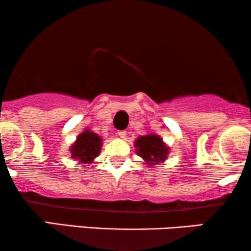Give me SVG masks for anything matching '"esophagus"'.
<instances>
[{
  "instance_id": "1",
  "label": "esophagus",
  "mask_w": 251,
  "mask_h": 251,
  "mask_svg": "<svg viewBox=\"0 0 251 251\" xmlns=\"http://www.w3.org/2000/svg\"><path fill=\"white\" fill-rule=\"evenodd\" d=\"M118 135L121 137V138H126V130H120V131H118Z\"/></svg>"
}]
</instances>
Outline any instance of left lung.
<instances>
[{"mask_svg":"<svg viewBox=\"0 0 251 251\" xmlns=\"http://www.w3.org/2000/svg\"><path fill=\"white\" fill-rule=\"evenodd\" d=\"M136 153L149 166H157L167 160L170 149L155 133L140 136L135 140ZM153 168V167H152Z\"/></svg>","mask_w":251,"mask_h":251,"instance_id":"1","label":"left lung"}]
</instances>
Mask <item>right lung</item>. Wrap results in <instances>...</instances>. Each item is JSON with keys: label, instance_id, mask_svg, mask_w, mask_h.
<instances>
[{"label": "right lung", "instance_id": "right-lung-1", "mask_svg": "<svg viewBox=\"0 0 251 251\" xmlns=\"http://www.w3.org/2000/svg\"><path fill=\"white\" fill-rule=\"evenodd\" d=\"M102 143L101 137L91 130L85 129L76 137V140L71 146L72 157L78 161V163L89 164L100 153Z\"/></svg>", "mask_w": 251, "mask_h": 251}]
</instances>
